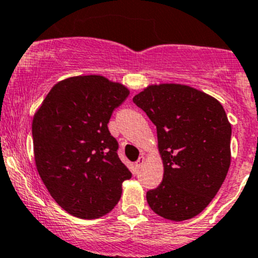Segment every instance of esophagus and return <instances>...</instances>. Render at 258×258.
<instances>
[{
	"mask_svg": "<svg viewBox=\"0 0 258 258\" xmlns=\"http://www.w3.org/2000/svg\"><path fill=\"white\" fill-rule=\"evenodd\" d=\"M144 163H145V158L142 155V156H139V159H138L137 161H135V166H137L138 169H140L143 165H144Z\"/></svg>",
	"mask_w": 258,
	"mask_h": 258,
	"instance_id": "esophagus-1",
	"label": "esophagus"
}]
</instances>
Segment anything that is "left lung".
I'll return each mask as SVG.
<instances>
[{
	"mask_svg": "<svg viewBox=\"0 0 258 258\" xmlns=\"http://www.w3.org/2000/svg\"><path fill=\"white\" fill-rule=\"evenodd\" d=\"M158 134L163 181L147 200L159 216L184 221L211 203L231 163V124L211 95L182 84L149 86L133 98Z\"/></svg>",
	"mask_w": 258,
	"mask_h": 258,
	"instance_id": "left-lung-1",
	"label": "left lung"
}]
</instances>
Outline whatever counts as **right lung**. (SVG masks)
I'll return each mask as SVG.
<instances>
[{"instance_id":"obj_1","label":"right lung","mask_w":258,"mask_h":258,"mask_svg":"<svg viewBox=\"0 0 258 258\" xmlns=\"http://www.w3.org/2000/svg\"><path fill=\"white\" fill-rule=\"evenodd\" d=\"M128 88L102 76H78L49 90L32 121L34 160L55 203L79 219L113 210L132 172L108 123Z\"/></svg>"}]
</instances>
